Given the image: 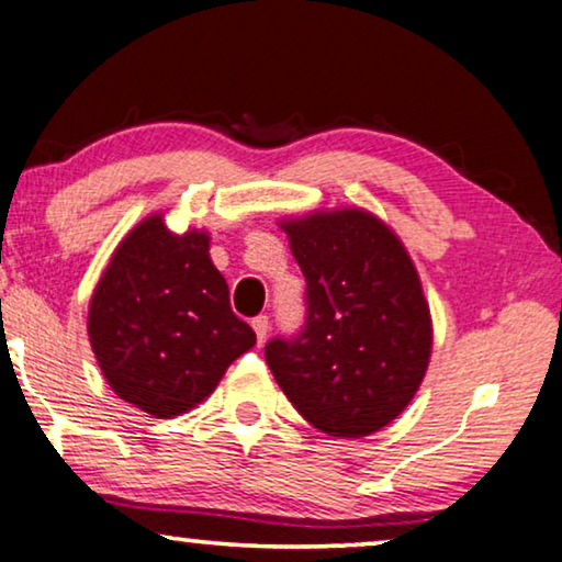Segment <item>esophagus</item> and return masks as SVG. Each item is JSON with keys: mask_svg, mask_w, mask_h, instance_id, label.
<instances>
[{"mask_svg": "<svg viewBox=\"0 0 562 562\" xmlns=\"http://www.w3.org/2000/svg\"><path fill=\"white\" fill-rule=\"evenodd\" d=\"M251 328H255L257 341L265 344L267 341V334H270V321H267V315H257V318L251 321Z\"/></svg>", "mask_w": 562, "mask_h": 562, "instance_id": "34e87169", "label": "esophagus"}]
</instances>
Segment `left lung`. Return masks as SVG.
Listing matches in <instances>:
<instances>
[{
	"instance_id": "obj_1",
	"label": "left lung",
	"mask_w": 562,
	"mask_h": 562,
	"mask_svg": "<svg viewBox=\"0 0 562 562\" xmlns=\"http://www.w3.org/2000/svg\"><path fill=\"white\" fill-rule=\"evenodd\" d=\"M305 274L300 336L267 344L280 390L334 438H363L397 420L432 353L430 305L405 244L367 209L280 218Z\"/></svg>"
}]
</instances>
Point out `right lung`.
<instances>
[{
  "mask_svg": "<svg viewBox=\"0 0 562 562\" xmlns=\"http://www.w3.org/2000/svg\"><path fill=\"white\" fill-rule=\"evenodd\" d=\"M205 228L170 232L155 211L116 244L89 303V341L116 397L176 417L213 394L257 344L228 305Z\"/></svg>",
  "mask_w": 562,
  "mask_h": 562,
  "instance_id": "right-lung-1",
  "label": "right lung"
}]
</instances>
